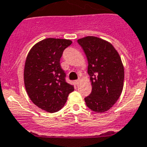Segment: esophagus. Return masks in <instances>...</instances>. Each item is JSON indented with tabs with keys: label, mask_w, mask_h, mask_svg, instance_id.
Masks as SVG:
<instances>
[{
	"label": "esophagus",
	"mask_w": 147,
	"mask_h": 147,
	"mask_svg": "<svg viewBox=\"0 0 147 147\" xmlns=\"http://www.w3.org/2000/svg\"><path fill=\"white\" fill-rule=\"evenodd\" d=\"M81 82V79H78L77 80H75V84H76V85H78V84H79V82Z\"/></svg>",
	"instance_id": "1"
}]
</instances>
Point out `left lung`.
<instances>
[{
  "mask_svg": "<svg viewBox=\"0 0 147 147\" xmlns=\"http://www.w3.org/2000/svg\"><path fill=\"white\" fill-rule=\"evenodd\" d=\"M88 60L92 92L84 98L86 105L95 112L108 111L117 101L124 82V67L120 57L110 43L94 36L78 40Z\"/></svg>",
  "mask_w": 147,
  "mask_h": 147,
  "instance_id": "obj_1",
  "label": "left lung"
}]
</instances>
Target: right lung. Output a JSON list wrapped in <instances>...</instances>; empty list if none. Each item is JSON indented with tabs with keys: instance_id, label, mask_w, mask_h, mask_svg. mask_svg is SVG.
Instances as JSON below:
<instances>
[{
	"instance_id": "right-lung-1",
	"label": "right lung",
	"mask_w": 147,
	"mask_h": 147,
	"mask_svg": "<svg viewBox=\"0 0 147 147\" xmlns=\"http://www.w3.org/2000/svg\"><path fill=\"white\" fill-rule=\"evenodd\" d=\"M72 41L46 38L28 53L24 81L28 95L35 105L49 113L57 112L66 103L74 87L66 82V74L60 65L63 52Z\"/></svg>"
}]
</instances>
